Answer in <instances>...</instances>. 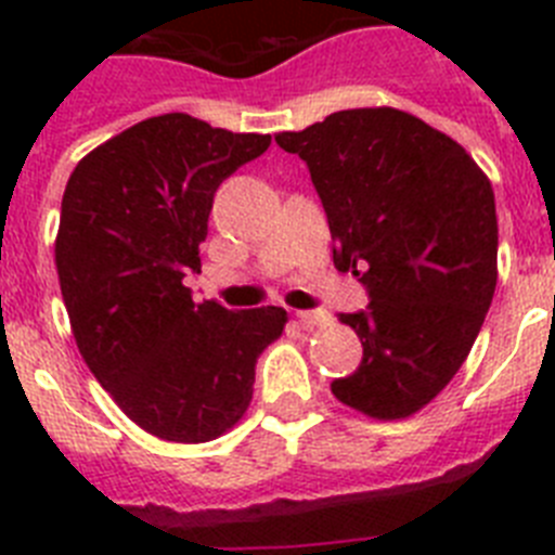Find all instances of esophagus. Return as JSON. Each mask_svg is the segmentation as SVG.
I'll return each instance as SVG.
<instances>
[{
	"mask_svg": "<svg viewBox=\"0 0 555 555\" xmlns=\"http://www.w3.org/2000/svg\"><path fill=\"white\" fill-rule=\"evenodd\" d=\"M302 327H327L331 325V313L327 311H300L297 313Z\"/></svg>",
	"mask_w": 555,
	"mask_h": 555,
	"instance_id": "1",
	"label": "esophagus"
}]
</instances>
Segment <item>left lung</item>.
Instances as JSON below:
<instances>
[{
	"label": "left lung",
	"instance_id": "obj_1",
	"mask_svg": "<svg viewBox=\"0 0 555 555\" xmlns=\"http://www.w3.org/2000/svg\"><path fill=\"white\" fill-rule=\"evenodd\" d=\"M274 141L308 164L336 242L370 308L341 313L364 347L338 403L405 420L453 380L498 286L489 178L459 141L397 107H352Z\"/></svg>",
	"mask_w": 555,
	"mask_h": 555
}]
</instances>
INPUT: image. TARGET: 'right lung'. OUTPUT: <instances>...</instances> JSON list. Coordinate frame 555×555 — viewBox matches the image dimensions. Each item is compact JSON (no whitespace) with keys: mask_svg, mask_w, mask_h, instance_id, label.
Instances as JSON below:
<instances>
[{"mask_svg":"<svg viewBox=\"0 0 555 555\" xmlns=\"http://www.w3.org/2000/svg\"><path fill=\"white\" fill-rule=\"evenodd\" d=\"M272 135L164 113L91 150L68 178L55 263L77 350L132 423L166 442L228 434L249 409L255 361L281 338L278 306L194 302L219 183Z\"/></svg>","mask_w":555,"mask_h":555,"instance_id":"obj_1","label":"right lung"}]
</instances>
